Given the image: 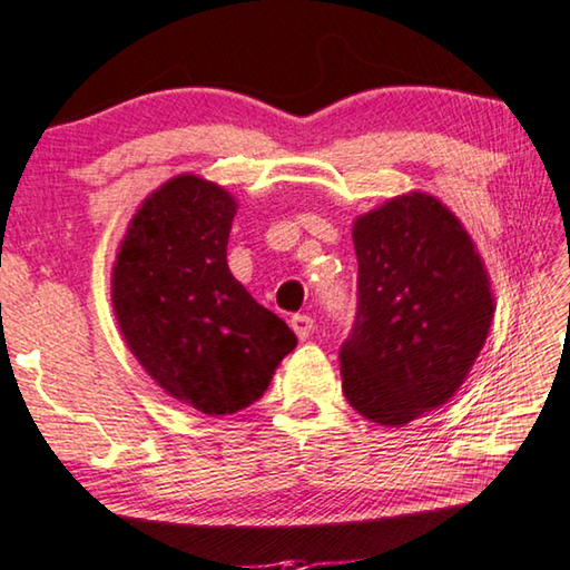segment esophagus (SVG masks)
<instances>
[{
	"label": "esophagus",
	"mask_w": 570,
	"mask_h": 570,
	"mask_svg": "<svg viewBox=\"0 0 570 570\" xmlns=\"http://www.w3.org/2000/svg\"><path fill=\"white\" fill-rule=\"evenodd\" d=\"M291 325H293V331H295L297 338L305 341L307 335L313 333V328H315V321L311 318V315H293V318H291Z\"/></svg>",
	"instance_id": "1"
}]
</instances>
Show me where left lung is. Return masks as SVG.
<instances>
[{"instance_id":"obj_1","label":"left lung","mask_w":570,"mask_h":570,"mask_svg":"<svg viewBox=\"0 0 570 570\" xmlns=\"http://www.w3.org/2000/svg\"><path fill=\"white\" fill-rule=\"evenodd\" d=\"M358 313L341 348L343 394L381 426L450 401L488 341L495 295L454 212L409 191L353 222Z\"/></svg>"}]
</instances>
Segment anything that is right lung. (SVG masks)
<instances>
[{
	"instance_id": "obj_1",
	"label": "right lung",
	"mask_w": 570,
	"mask_h": 570,
	"mask_svg": "<svg viewBox=\"0 0 570 570\" xmlns=\"http://www.w3.org/2000/svg\"><path fill=\"white\" fill-rule=\"evenodd\" d=\"M237 199L179 174L136 209L118 245L110 301L126 346L166 394L207 416L237 414L265 394L297 346L227 265Z\"/></svg>"
}]
</instances>
